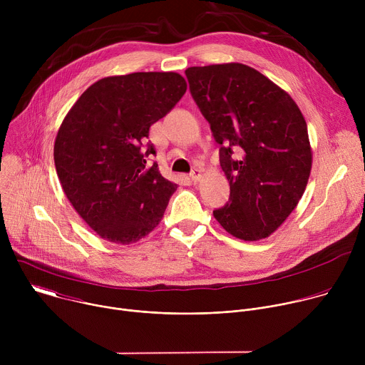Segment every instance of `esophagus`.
Here are the masks:
<instances>
[{
    "label": "esophagus",
    "instance_id": "34e87169",
    "mask_svg": "<svg viewBox=\"0 0 365 365\" xmlns=\"http://www.w3.org/2000/svg\"><path fill=\"white\" fill-rule=\"evenodd\" d=\"M200 178H202V170H200V169H193V170L190 172V179H192V182H197Z\"/></svg>",
    "mask_w": 365,
    "mask_h": 365
}]
</instances>
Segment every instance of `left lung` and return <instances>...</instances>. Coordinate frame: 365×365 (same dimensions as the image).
<instances>
[{
	"mask_svg": "<svg viewBox=\"0 0 365 365\" xmlns=\"http://www.w3.org/2000/svg\"><path fill=\"white\" fill-rule=\"evenodd\" d=\"M192 98L210 123L230 200L214 211L231 235H272L297 206L312 169L306 121L292 96L242 63L185 71ZM242 155L235 159L233 151Z\"/></svg>",
	"mask_w": 365,
	"mask_h": 365,
	"instance_id": "1",
	"label": "left lung"
}]
</instances>
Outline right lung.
I'll list each match as a JSON object with an SVG mask.
<instances>
[{
	"label": "right lung",
	"instance_id": "1",
	"mask_svg": "<svg viewBox=\"0 0 365 365\" xmlns=\"http://www.w3.org/2000/svg\"><path fill=\"white\" fill-rule=\"evenodd\" d=\"M175 72H135L91 85L65 117L55 141L63 192L82 220L103 240L131 244L163 218L178 185L165 179L150 127L186 92Z\"/></svg>",
	"mask_w": 365,
	"mask_h": 365
}]
</instances>
